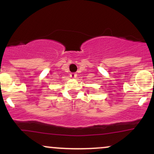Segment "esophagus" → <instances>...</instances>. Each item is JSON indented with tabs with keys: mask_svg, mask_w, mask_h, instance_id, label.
<instances>
[{
	"mask_svg": "<svg viewBox=\"0 0 154 154\" xmlns=\"http://www.w3.org/2000/svg\"><path fill=\"white\" fill-rule=\"evenodd\" d=\"M77 75L76 73H71L70 74V77H72V78H76V77H77Z\"/></svg>",
	"mask_w": 154,
	"mask_h": 154,
	"instance_id": "esophagus-1",
	"label": "esophagus"
}]
</instances>
